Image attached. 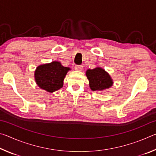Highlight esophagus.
Returning a JSON list of instances; mask_svg holds the SVG:
<instances>
[{
    "mask_svg": "<svg viewBox=\"0 0 156 156\" xmlns=\"http://www.w3.org/2000/svg\"><path fill=\"white\" fill-rule=\"evenodd\" d=\"M75 69L77 71H82L83 69V65H76L75 67Z\"/></svg>",
    "mask_w": 156,
    "mask_h": 156,
    "instance_id": "1",
    "label": "esophagus"
}]
</instances>
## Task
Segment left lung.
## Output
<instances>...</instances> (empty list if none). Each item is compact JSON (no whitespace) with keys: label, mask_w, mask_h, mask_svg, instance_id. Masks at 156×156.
<instances>
[{"label":"left lung","mask_w":156,"mask_h":156,"mask_svg":"<svg viewBox=\"0 0 156 156\" xmlns=\"http://www.w3.org/2000/svg\"><path fill=\"white\" fill-rule=\"evenodd\" d=\"M86 76L89 80V87L92 91H103L113 84V79L109 73L101 67L89 69L86 71Z\"/></svg>","instance_id":"1"}]
</instances>
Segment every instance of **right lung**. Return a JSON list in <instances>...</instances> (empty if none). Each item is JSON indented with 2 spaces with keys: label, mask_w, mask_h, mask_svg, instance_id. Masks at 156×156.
Returning <instances> with one entry per match:
<instances>
[{
  "label": "right lung",
  "mask_w": 156,
  "mask_h": 156,
  "mask_svg": "<svg viewBox=\"0 0 156 156\" xmlns=\"http://www.w3.org/2000/svg\"><path fill=\"white\" fill-rule=\"evenodd\" d=\"M70 67H64L61 62L53 61L40 65L34 72V79L39 87L49 93L59 90Z\"/></svg>",
  "instance_id": "1"
}]
</instances>
